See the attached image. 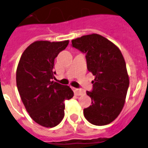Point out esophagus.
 <instances>
[{"instance_id": "34e87169", "label": "esophagus", "mask_w": 148, "mask_h": 148, "mask_svg": "<svg viewBox=\"0 0 148 148\" xmlns=\"http://www.w3.org/2000/svg\"><path fill=\"white\" fill-rule=\"evenodd\" d=\"M73 91L75 93V94L76 96L82 95V94H84V91L82 89H78V88H73Z\"/></svg>"}]
</instances>
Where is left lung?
I'll use <instances>...</instances> for the list:
<instances>
[{"label":"left lung","mask_w":148,"mask_h":148,"mask_svg":"<svg viewBox=\"0 0 148 148\" xmlns=\"http://www.w3.org/2000/svg\"><path fill=\"white\" fill-rule=\"evenodd\" d=\"M72 46L85 54L88 71L95 76L93 90L87 91L92 105L84 109V117L96 126L112 123L123 109L130 84L122 53L97 34L73 40Z\"/></svg>","instance_id":"left-lung-1"}]
</instances>
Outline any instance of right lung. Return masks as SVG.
Segmentation results:
<instances>
[{"label":"right lung","instance_id":"obj_1","mask_svg":"<svg viewBox=\"0 0 148 148\" xmlns=\"http://www.w3.org/2000/svg\"><path fill=\"white\" fill-rule=\"evenodd\" d=\"M68 44L69 40L34 42L18 64L16 84L22 103L31 118L42 127L58 125L64 117V101L74 95L69 86L51 81L55 58Z\"/></svg>","mask_w":148,"mask_h":148}]
</instances>
